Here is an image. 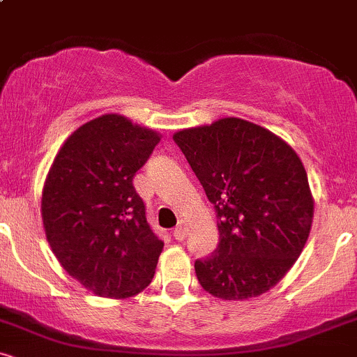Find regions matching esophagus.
<instances>
[{
    "label": "esophagus",
    "mask_w": 357,
    "mask_h": 357,
    "mask_svg": "<svg viewBox=\"0 0 357 357\" xmlns=\"http://www.w3.org/2000/svg\"><path fill=\"white\" fill-rule=\"evenodd\" d=\"M186 235H188V225H186V221H179L178 223V227L174 228V231H173V236L178 241H181V240H184L186 238Z\"/></svg>",
    "instance_id": "1"
}]
</instances>
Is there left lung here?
Returning <instances> with one entry per match:
<instances>
[{"label": "left lung", "mask_w": 357, "mask_h": 357, "mask_svg": "<svg viewBox=\"0 0 357 357\" xmlns=\"http://www.w3.org/2000/svg\"><path fill=\"white\" fill-rule=\"evenodd\" d=\"M192 173L215 206L218 247L195 261L211 296L243 301L272 289L301 255L314 202L296 151L243 119L176 132Z\"/></svg>", "instance_id": "8db88e82"}]
</instances>
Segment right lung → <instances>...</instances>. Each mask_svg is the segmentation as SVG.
Here are the masks:
<instances>
[{
	"label": "right lung",
	"instance_id": "1",
	"mask_svg": "<svg viewBox=\"0 0 357 357\" xmlns=\"http://www.w3.org/2000/svg\"><path fill=\"white\" fill-rule=\"evenodd\" d=\"M158 144L153 130L107 114L79 127L48 171L47 240L68 275L97 296H136L153 280L165 241L132 179Z\"/></svg>",
	"mask_w": 357,
	"mask_h": 357
}]
</instances>
